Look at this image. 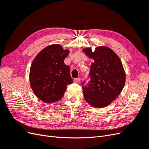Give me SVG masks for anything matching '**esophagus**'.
Returning a JSON list of instances; mask_svg holds the SVG:
<instances>
[{
	"mask_svg": "<svg viewBox=\"0 0 149 149\" xmlns=\"http://www.w3.org/2000/svg\"><path fill=\"white\" fill-rule=\"evenodd\" d=\"M73 81H74V83H80V81H81V78H76V79H74Z\"/></svg>",
	"mask_w": 149,
	"mask_h": 149,
	"instance_id": "34e87169",
	"label": "esophagus"
}]
</instances>
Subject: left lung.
<instances>
[{"instance_id": "obj_1", "label": "left lung", "mask_w": 149, "mask_h": 149, "mask_svg": "<svg viewBox=\"0 0 149 149\" xmlns=\"http://www.w3.org/2000/svg\"><path fill=\"white\" fill-rule=\"evenodd\" d=\"M83 51L93 60L89 75L91 81L83 86L84 97L93 107H104L114 101L124 88L125 73L123 64L109 47H98L93 52L91 48H86Z\"/></svg>"}]
</instances>
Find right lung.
Instances as JSON below:
<instances>
[{"mask_svg": "<svg viewBox=\"0 0 149 149\" xmlns=\"http://www.w3.org/2000/svg\"><path fill=\"white\" fill-rule=\"evenodd\" d=\"M58 44L50 45L40 52L31 63L30 83L33 93L39 100L48 103L60 100L68 84L73 83L70 66L64 63L69 55Z\"/></svg>", "mask_w": 149, "mask_h": 149, "instance_id": "1", "label": "right lung"}]
</instances>
